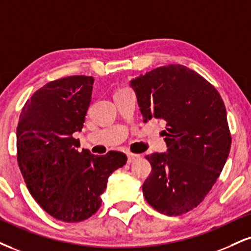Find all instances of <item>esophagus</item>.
I'll list each match as a JSON object with an SVG mask.
<instances>
[{
    "label": "esophagus",
    "mask_w": 251,
    "mask_h": 251,
    "mask_svg": "<svg viewBox=\"0 0 251 251\" xmlns=\"http://www.w3.org/2000/svg\"><path fill=\"white\" fill-rule=\"evenodd\" d=\"M140 158V155L139 154H133V153H128L127 154V162L128 164H132V162H134L135 160Z\"/></svg>",
    "instance_id": "1"
}]
</instances>
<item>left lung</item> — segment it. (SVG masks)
<instances>
[{
  "instance_id": "8db88e82",
  "label": "left lung",
  "mask_w": 251,
  "mask_h": 251,
  "mask_svg": "<svg viewBox=\"0 0 251 251\" xmlns=\"http://www.w3.org/2000/svg\"><path fill=\"white\" fill-rule=\"evenodd\" d=\"M144 122L166 123L167 151L147 155L152 173L143 185L146 201L165 215L200 204L220 176L231 137L219 92L183 65L160 66L129 80Z\"/></svg>"
}]
</instances>
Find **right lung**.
Instances as JSON below:
<instances>
[{
	"instance_id": "obj_1",
	"label": "right lung",
	"mask_w": 251,
	"mask_h": 251,
	"mask_svg": "<svg viewBox=\"0 0 251 251\" xmlns=\"http://www.w3.org/2000/svg\"><path fill=\"white\" fill-rule=\"evenodd\" d=\"M95 79L71 76L50 81L24 105L16 129L17 160L30 194L63 222L89 219L101 204L108 176L127 161L122 152L78 151Z\"/></svg>"
}]
</instances>
